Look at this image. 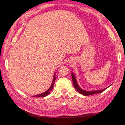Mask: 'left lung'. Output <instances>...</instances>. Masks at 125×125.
<instances>
[{
	"label": "left lung",
	"instance_id": "obj_1",
	"mask_svg": "<svg viewBox=\"0 0 125 125\" xmlns=\"http://www.w3.org/2000/svg\"><path fill=\"white\" fill-rule=\"evenodd\" d=\"M71 77H72V80H73V86L74 87V88L75 90H77V91H78L80 94H82V95H84L85 96L87 95H93V94H96V93H101L102 92H103L104 90H105L106 89H107L109 86L107 87L105 89H102V90H93V91H86L83 89H81L79 85L78 84V82L77 81V79L76 78H75V76L74 74L72 73H71ZM110 86V85H109Z\"/></svg>",
	"mask_w": 125,
	"mask_h": 125
}]
</instances>
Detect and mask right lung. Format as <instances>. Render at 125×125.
<instances>
[{
    "label": "right lung",
    "instance_id": "add662e5",
    "mask_svg": "<svg viewBox=\"0 0 125 125\" xmlns=\"http://www.w3.org/2000/svg\"><path fill=\"white\" fill-rule=\"evenodd\" d=\"M55 73L54 74V77H53V80H52V83L50 86V88H49L47 91H46L44 92V93H41V94H38V95H34L33 96H36V97H45L47 96L48 94L50 93V92L52 90V89H53V86H54V83L55 82V81L56 80V77H55Z\"/></svg>",
    "mask_w": 125,
    "mask_h": 125
}]
</instances>
